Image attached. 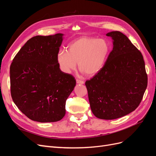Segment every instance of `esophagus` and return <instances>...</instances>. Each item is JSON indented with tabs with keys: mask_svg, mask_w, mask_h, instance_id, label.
Returning <instances> with one entry per match:
<instances>
[{
	"mask_svg": "<svg viewBox=\"0 0 156 156\" xmlns=\"http://www.w3.org/2000/svg\"><path fill=\"white\" fill-rule=\"evenodd\" d=\"M76 83L77 84H83L84 83V81H81V80H79V79H76Z\"/></svg>",
	"mask_w": 156,
	"mask_h": 156,
	"instance_id": "esophagus-1",
	"label": "esophagus"
}]
</instances>
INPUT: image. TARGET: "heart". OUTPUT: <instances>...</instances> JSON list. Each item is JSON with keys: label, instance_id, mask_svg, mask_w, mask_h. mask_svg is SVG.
Wrapping results in <instances>:
<instances>
[{"label": "heart", "instance_id": "heart-1", "mask_svg": "<svg viewBox=\"0 0 156 156\" xmlns=\"http://www.w3.org/2000/svg\"><path fill=\"white\" fill-rule=\"evenodd\" d=\"M111 52V45L105 39L82 36L71 42L68 50H60L56 62L60 70L69 74L78 67L88 77L97 75L104 66Z\"/></svg>", "mask_w": 156, "mask_h": 156}]
</instances>
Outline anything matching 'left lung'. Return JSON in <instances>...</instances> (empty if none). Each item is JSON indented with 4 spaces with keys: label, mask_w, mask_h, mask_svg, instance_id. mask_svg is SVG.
Here are the masks:
<instances>
[{
    "label": "left lung",
    "mask_w": 156,
    "mask_h": 156,
    "mask_svg": "<svg viewBox=\"0 0 156 156\" xmlns=\"http://www.w3.org/2000/svg\"><path fill=\"white\" fill-rule=\"evenodd\" d=\"M113 48L102 69L85 83L91 110L96 117L113 120L135 111L147 87L143 56L119 31L108 32Z\"/></svg>",
    "instance_id": "left-lung-1"
}]
</instances>
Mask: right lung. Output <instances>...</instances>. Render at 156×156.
Listing matches in <instances>:
<instances>
[{
	"label": "right lung",
	"instance_id": "right-lung-1",
	"mask_svg": "<svg viewBox=\"0 0 156 156\" xmlns=\"http://www.w3.org/2000/svg\"><path fill=\"white\" fill-rule=\"evenodd\" d=\"M63 36L58 33L32 37L10 66L12 100L32 120L57 122L66 114V101L76 81L72 75L63 73L56 62Z\"/></svg>",
	"mask_w": 156,
	"mask_h": 156
}]
</instances>
